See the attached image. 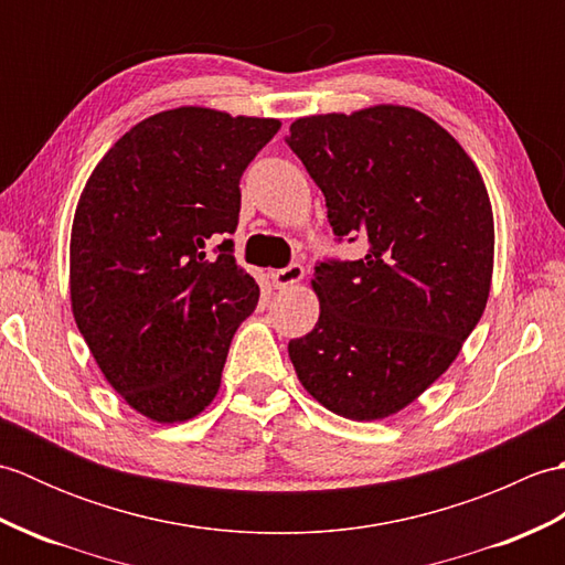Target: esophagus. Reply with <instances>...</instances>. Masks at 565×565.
<instances>
[{
	"label": "esophagus",
	"instance_id": "34e87169",
	"mask_svg": "<svg viewBox=\"0 0 565 565\" xmlns=\"http://www.w3.org/2000/svg\"><path fill=\"white\" fill-rule=\"evenodd\" d=\"M269 276H271L274 289H291V286H296V284H301V281H303L306 271H303L301 264H291V267H286V269H276V271H271Z\"/></svg>",
	"mask_w": 565,
	"mask_h": 565
}]
</instances>
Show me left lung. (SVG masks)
Returning a JSON list of instances; mask_svg holds the SVG:
<instances>
[{
    "label": "left lung",
    "instance_id": "left-lung-1",
    "mask_svg": "<svg viewBox=\"0 0 565 565\" xmlns=\"http://www.w3.org/2000/svg\"><path fill=\"white\" fill-rule=\"evenodd\" d=\"M291 150L326 194L354 262H320L316 328L289 342L298 381L330 413L383 419L459 356L493 281L495 225L476 162L435 118L401 104L296 118Z\"/></svg>",
    "mask_w": 565,
    "mask_h": 565
}]
</instances>
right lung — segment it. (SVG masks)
I'll return each instance as SVG.
<instances>
[{"mask_svg":"<svg viewBox=\"0 0 565 565\" xmlns=\"http://www.w3.org/2000/svg\"><path fill=\"white\" fill-rule=\"evenodd\" d=\"M279 118L179 106L118 138L84 184L70 235L72 316L104 379L142 417L213 403L259 286L237 267L239 177Z\"/></svg>","mask_w":565,"mask_h":565,"instance_id":"1","label":"right lung"}]
</instances>
